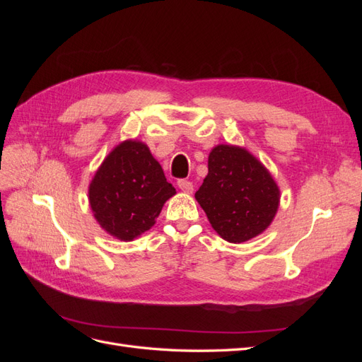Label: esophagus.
I'll return each mask as SVG.
<instances>
[{
	"label": "esophagus",
	"instance_id": "obj_1",
	"mask_svg": "<svg viewBox=\"0 0 362 362\" xmlns=\"http://www.w3.org/2000/svg\"><path fill=\"white\" fill-rule=\"evenodd\" d=\"M178 187L184 193H192L193 192V182L189 180H178Z\"/></svg>",
	"mask_w": 362,
	"mask_h": 362
}]
</instances>
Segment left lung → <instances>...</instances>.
I'll return each instance as SVG.
<instances>
[{
    "instance_id": "obj_1",
    "label": "left lung",
    "mask_w": 362,
    "mask_h": 362,
    "mask_svg": "<svg viewBox=\"0 0 362 362\" xmlns=\"http://www.w3.org/2000/svg\"><path fill=\"white\" fill-rule=\"evenodd\" d=\"M194 198L218 235L229 243H242L272 223L279 189L246 149L218 145L210 152L208 175Z\"/></svg>"
}]
</instances>
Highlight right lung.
<instances>
[{"instance_id":"add662e5","label":"right lung","mask_w":362,"mask_h":362,"mask_svg":"<svg viewBox=\"0 0 362 362\" xmlns=\"http://www.w3.org/2000/svg\"><path fill=\"white\" fill-rule=\"evenodd\" d=\"M175 193L149 148L127 140L95 173L89 202L98 223L108 234L129 242L154 226L164 202Z\"/></svg>"}]
</instances>
